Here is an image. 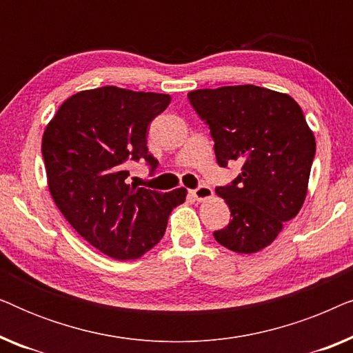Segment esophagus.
Returning a JSON list of instances; mask_svg holds the SVG:
<instances>
[{
  "label": "esophagus",
  "instance_id": "obj_1",
  "mask_svg": "<svg viewBox=\"0 0 353 353\" xmlns=\"http://www.w3.org/2000/svg\"><path fill=\"white\" fill-rule=\"evenodd\" d=\"M191 194L194 196V199H197V201H205V199H209V197H212L214 191H212V188L209 185H199L196 190L191 191Z\"/></svg>",
  "mask_w": 353,
  "mask_h": 353
}]
</instances>
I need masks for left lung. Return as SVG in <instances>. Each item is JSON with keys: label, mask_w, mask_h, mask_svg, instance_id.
<instances>
[{"label": "left lung", "mask_w": 353, "mask_h": 353, "mask_svg": "<svg viewBox=\"0 0 353 353\" xmlns=\"http://www.w3.org/2000/svg\"><path fill=\"white\" fill-rule=\"evenodd\" d=\"M210 130L216 163H241V173L215 192L231 220L214 231L216 243L239 254L272 244L284 221L299 214L315 159V137L291 96L255 85L188 93Z\"/></svg>", "instance_id": "8db88e82"}]
</instances>
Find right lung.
<instances>
[{"mask_svg": "<svg viewBox=\"0 0 353 353\" xmlns=\"http://www.w3.org/2000/svg\"><path fill=\"white\" fill-rule=\"evenodd\" d=\"M170 96L103 86L64 101L45 130L41 154L57 209L81 238L115 260L141 257L162 239L186 190L128 185V165L149 154L148 127Z\"/></svg>", "mask_w": 353, "mask_h": 353, "instance_id": "obj_1", "label": "right lung"}]
</instances>
